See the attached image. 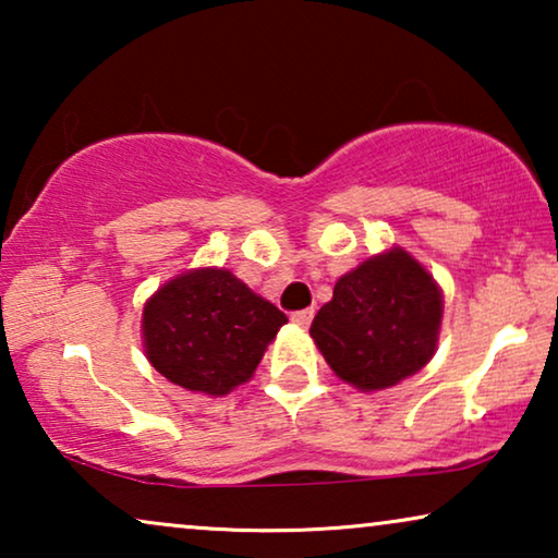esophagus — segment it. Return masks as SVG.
<instances>
[{
  "mask_svg": "<svg viewBox=\"0 0 558 558\" xmlns=\"http://www.w3.org/2000/svg\"><path fill=\"white\" fill-rule=\"evenodd\" d=\"M312 317H315V310H300V312H292V323L300 325V327H310Z\"/></svg>",
  "mask_w": 558,
  "mask_h": 558,
  "instance_id": "1",
  "label": "esophagus"
}]
</instances>
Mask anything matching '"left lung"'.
<instances>
[{"mask_svg": "<svg viewBox=\"0 0 558 558\" xmlns=\"http://www.w3.org/2000/svg\"><path fill=\"white\" fill-rule=\"evenodd\" d=\"M445 296L407 248L391 246L342 274L310 335L335 376L357 391H384L437 353Z\"/></svg>", "mask_w": 558, "mask_h": 558, "instance_id": "8db88e82", "label": "left lung"}]
</instances>
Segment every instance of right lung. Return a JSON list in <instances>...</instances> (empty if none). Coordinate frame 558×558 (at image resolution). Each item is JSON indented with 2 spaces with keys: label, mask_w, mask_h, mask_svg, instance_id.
Masks as SVG:
<instances>
[{
  "label": "right lung",
  "mask_w": 558,
  "mask_h": 558,
  "mask_svg": "<svg viewBox=\"0 0 558 558\" xmlns=\"http://www.w3.org/2000/svg\"><path fill=\"white\" fill-rule=\"evenodd\" d=\"M287 315L220 266L172 277L144 302L151 368L193 393L226 396L254 376Z\"/></svg>",
  "instance_id": "right-lung-1"
}]
</instances>
